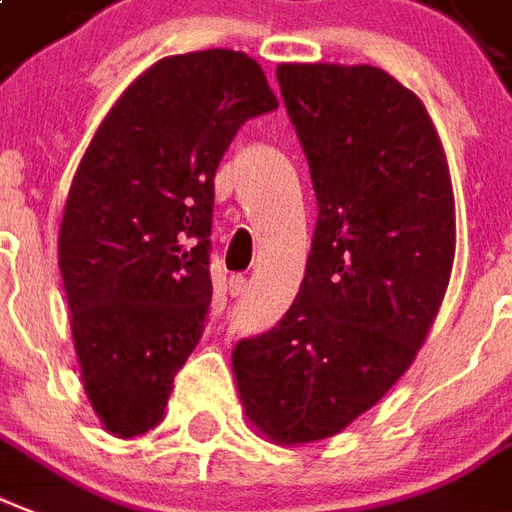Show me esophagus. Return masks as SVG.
Returning <instances> with one entry per match:
<instances>
[{"label": "esophagus", "mask_w": 512, "mask_h": 512, "mask_svg": "<svg viewBox=\"0 0 512 512\" xmlns=\"http://www.w3.org/2000/svg\"><path fill=\"white\" fill-rule=\"evenodd\" d=\"M245 288H248V280L242 278V275H232V278H229V294H232V297H242Z\"/></svg>", "instance_id": "1"}]
</instances>
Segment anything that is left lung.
I'll list each match as a JSON object with an SVG mask.
<instances>
[{
	"label": "left lung",
	"mask_w": 512,
	"mask_h": 512,
	"mask_svg": "<svg viewBox=\"0 0 512 512\" xmlns=\"http://www.w3.org/2000/svg\"><path fill=\"white\" fill-rule=\"evenodd\" d=\"M280 94L310 164L318 224L294 305L242 340L245 418L278 445L343 432L416 359L443 305L456 207L424 102L370 64H280Z\"/></svg>",
	"instance_id": "obj_1"
}]
</instances>
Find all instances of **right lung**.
I'll list each match as a JSON object with an SVG mask.
<instances>
[{"label": "right lung", "instance_id": "1", "mask_svg": "<svg viewBox=\"0 0 512 512\" xmlns=\"http://www.w3.org/2000/svg\"><path fill=\"white\" fill-rule=\"evenodd\" d=\"M278 107L240 51L167 56L88 142L59 226V270L80 378L102 426L159 424L213 299V178L248 118Z\"/></svg>", "mask_w": 512, "mask_h": 512}]
</instances>
